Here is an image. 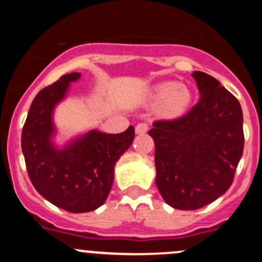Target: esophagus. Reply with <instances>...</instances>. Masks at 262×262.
<instances>
[{
	"label": "esophagus",
	"mask_w": 262,
	"mask_h": 262,
	"mask_svg": "<svg viewBox=\"0 0 262 262\" xmlns=\"http://www.w3.org/2000/svg\"><path fill=\"white\" fill-rule=\"evenodd\" d=\"M148 128H149V126H148V124H146V123H139L138 125L136 126V133H137V134H144V133H147Z\"/></svg>",
	"instance_id": "esophagus-1"
}]
</instances>
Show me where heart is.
<instances>
[{
  "label": "heart",
  "mask_w": 262,
  "mask_h": 262,
  "mask_svg": "<svg viewBox=\"0 0 262 262\" xmlns=\"http://www.w3.org/2000/svg\"><path fill=\"white\" fill-rule=\"evenodd\" d=\"M152 99L162 104L161 115L167 119L179 118L186 112L190 104V92L179 82H166L153 90Z\"/></svg>",
  "instance_id": "obj_1"
}]
</instances>
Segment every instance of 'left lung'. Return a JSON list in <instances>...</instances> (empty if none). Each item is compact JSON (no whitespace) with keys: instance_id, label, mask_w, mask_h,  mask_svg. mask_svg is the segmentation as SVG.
<instances>
[{"instance_id":"1","label":"left lung","mask_w":262,"mask_h":262,"mask_svg":"<svg viewBox=\"0 0 262 262\" xmlns=\"http://www.w3.org/2000/svg\"><path fill=\"white\" fill-rule=\"evenodd\" d=\"M200 100L181 118L157 120L156 185L175 209L195 210L223 195L244 153V115L238 100L218 80L192 73Z\"/></svg>"}]
</instances>
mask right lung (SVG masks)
Here are the masks:
<instances>
[{
    "instance_id": "obj_1",
    "label": "right lung",
    "mask_w": 262,
    "mask_h": 262,
    "mask_svg": "<svg viewBox=\"0 0 262 262\" xmlns=\"http://www.w3.org/2000/svg\"><path fill=\"white\" fill-rule=\"evenodd\" d=\"M81 73L62 76L31 102L21 134L26 170L36 191L55 207L86 213L101 207L114 181V167L130 147L134 126L119 134L90 130L63 148L53 144V110Z\"/></svg>"
}]
</instances>
